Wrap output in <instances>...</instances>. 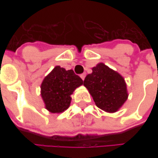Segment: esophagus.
Listing matches in <instances>:
<instances>
[{"label": "esophagus", "mask_w": 158, "mask_h": 158, "mask_svg": "<svg viewBox=\"0 0 158 158\" xmlns=\"http://www.w3.org/2000/svg\"><path fill=\"white\" fill-rule=\"evenodd\" d=\"M85 76H86V73H82V74H80V78L84 80L85 79Z\"/></svg>", "instance_id": "esophagus-1"}]
</instances>
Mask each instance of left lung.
Masks as SVG:
<instances>
[{
  "instance_id": "obj_1",
  "label": "left lung",
  "mask_w": 158,
  "mask_h": 158,
  "mask_svg": "<svg viewBox=\"0 0 158 158\" xmlns=\"http://www.w3.org/2000/svg\"><path fill=\"white\" fill-rule=\"evenodd\" d=\"M84 85L96 105L106 113H115L128 99L127 85L118 73L104 63H98L86 76Z\"/></svg>"
}]
</instances>
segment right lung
<instances>
[{"label": "right lung", "mask_w": 158, "mask_h": 158, "mask_svg": "<svg viewBox=\"0 0 158 158\" xmlns=\"http://www.w3.org/2000/svg\"><path fill=\"white\" fill-rule=\"evenodd\" d=\"M83 83L81 78L76 75L72 69L66 70L56 66L40 85L45 108L52 113L64 112L70 106L72 99L70 96Z\"/></svg>", "instance_id": "obj_1"}]
</instances>
